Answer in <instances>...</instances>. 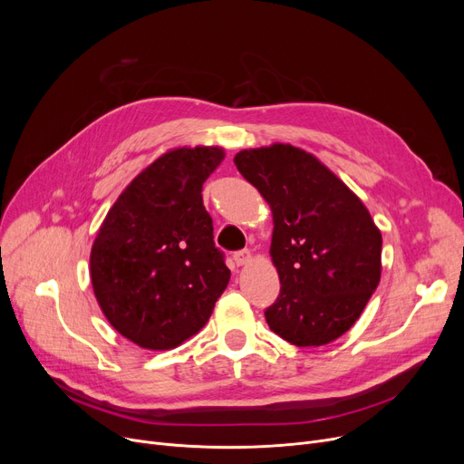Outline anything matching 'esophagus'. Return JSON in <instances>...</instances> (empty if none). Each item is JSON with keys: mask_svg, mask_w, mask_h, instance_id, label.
Segmentation results:
<instances>
[{"mask_svg": "<svg viewBox=\"0 0 464 464\" xmlns=\"http://www.w3.org/2000/svg\"><path fill=\"white\" fill-rule=\"evenodd\" d=\"M233 259H235V263H237L238 266H245V265H248V263L252 261V252H250V250L235 252V254H233Z\"/></svg>", "mask_w": 464, "mask_h": 464, "instance_id": "34e87169", "label": "esophagus"}]
</instances>
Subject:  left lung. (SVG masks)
I'll return each instance as SVG.
<instances>
[{"mask_svg": "<svg viewBox=\"0 0 464 464\" xmlns=\"http://www.w3.org/2000/svg\"><path fill=\"white\" fill-rule=\"evenodd\" d=\"M235 165L273 212L282 287L266 324L299 348L333 343L359 320L382 276V233L369 208L297 146L240 150Z\"/></svg>", "mask_w": 464, "mask_h": 464, "instance_id": "obj_1", "label": "left lung"}]
</instances>
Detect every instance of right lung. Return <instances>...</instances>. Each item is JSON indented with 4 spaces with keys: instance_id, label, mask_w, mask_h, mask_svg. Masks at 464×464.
<instances>
[{
    "instance_id": "right-lung-1",
    "label": "right lung",
    "mask_w": 464,
    "mask_h": 464,
    "mask_svg": "<svg viewBox=\"0 0 464 464\" xmlns=\"http://www.w3.org/2000/svg\"><path fill=\"white\" fill-rule=\"evenodd\" d=\"M224 158L219 146L167 150L118 195L97 231L93 295L109 324L144 350H173L198 334L229 284L201 195Z\"/></svg>"
}]
</instances>
